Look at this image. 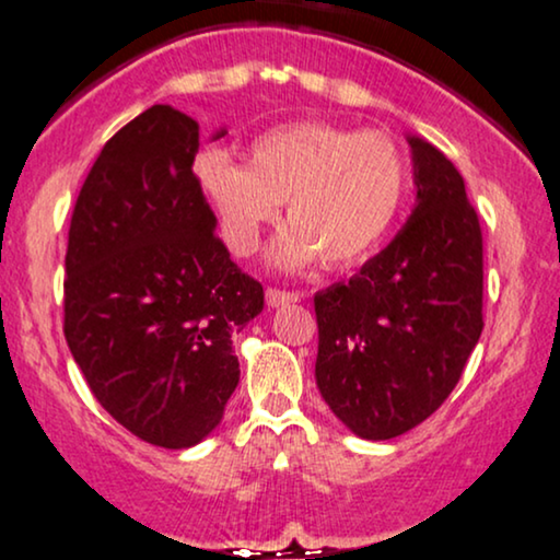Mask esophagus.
Wrapping results in <instances>:
<instances>
[{"instance_id":"1","label":"esophagus","mask_w":560,"mask_h":560,"mask_svg":"<svg viewBox=\"0 0 560 560\" xmlns=\"http://www.w3.org/2000/svg\"><path fill=\"white\" fill-rule=\"evenodd\" d=\"M300 292H287V289H279V287H268L266 289V302L268 307H281V304H289V302H300Z\"/></svg>"}]
</instances>
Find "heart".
Masks as SVG:
<instances>
[{
	"instance_id": "obj_1",
	"label": "heart",
	"mask_w": 560,
	"mask_h": 560,
	"mask_svg": "<svg viewBox=\"0 0 560 560\" xmlns=\"http://www.w3.org/2000/svg\"><path fill=\"white\" fill-rule=\"evenodd\" d=\"M196 175L235 256L256 250L260 230L287 201L292 230L273 247L276 264L300 268L320 258L349 268L393 230L406 201L408 158L385 131L302 121L253 139L247 165L222 150L203 152Z\"/></svg>"
}]
</instances>
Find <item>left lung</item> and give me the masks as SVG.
Here are the masks:
<instances>
[{
  "instance_id": "obj_1",
  "label": "left lung",
  "mask_w": 560,
  "mask_h": 560,
  "mask_svg": "<svg viewBox=\"0 0 560 560\" xmlns=\"http://www.w3.org/2000/svg\"><path fill=\"white\" fill-rule=\"evenodd\" d=\"M416 209L349 281L315 294V380L362 439L419 427L450 398L483 330V235L463 175L408 137Z\"/></svg>"
}]
</instances>
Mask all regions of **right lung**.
<instances>
[{
  "label": "right lung",
  "instance_id": "1",
  "mask_svg": "<svg viewBox=\"0 0 560 560\" xmlns=\"http://www.w3.org/2000/svg\"><path fill=\"white\" fill-rule=\"evenodd\" d=\"M219 131L217 137H222ZM198 124L152 105L105 141L77 196L63 336L92 395L133 436L201 442L240 382L232 332L264 310L203 196Z\"/></svg>",
  "mask_w": 560,
  "mask_h": 560
}]
</instances>
